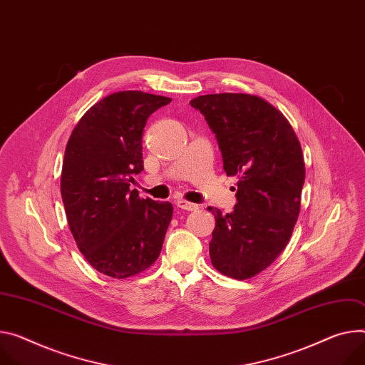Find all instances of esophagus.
<instances>
[{
	"label": "esophagus",
	"mask_w": 365,
	"mask_h": 365,
	"mask_svg": "<svg viewBox=\"0 0 365 365\" xmlns=\"http://www.w3.org/2000/svg\"><path fill=\"white\" fill-rule=\"evenodd\" d=\"M176 205L182 210H186V211H196L197 210V205L196 204H192V202H187V201H183V200H179L176 202Z\"/></svg>",
	"instance_id": "obj_1"
}]
</instances>
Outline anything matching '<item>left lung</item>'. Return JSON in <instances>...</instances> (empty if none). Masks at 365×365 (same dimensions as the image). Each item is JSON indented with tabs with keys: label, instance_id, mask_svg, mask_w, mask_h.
I'll use <instances>...</instances> for the list:
<instances>
[{
	"label": "left lung",
	"instance_id": "1",
	"mask_svg": "<svg viewBox=\"0 0 365 365\" xmlns=\"http://www.w3.org/2000/svg\"><path fill=\"white\" fill-rule=\"evenodd\" d=\"M190 106L215 134L227 176L239 179L233 212L208 208L215 215L211 262L230 278H252L291 239L306 178L302 145L287 118L257 96L205 94Z\"/></svg>",
	"mask_w": 365,
	"mask_h": 365
}]
</instances>
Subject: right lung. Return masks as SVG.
<instances>
[{
    "instance_id": "1",
    "label": "right lung",
    "mask_w": 365,
    "mask_h": 365,
    "mask_svg": "<svg viewBox=\"0 0 365 365\" xmlns=\"http://www.w3.org/2000/svg\"><path fill=\"white\" fill-rule=\"evenodd\" d=\"M170 97L128 90L106 96L78 120L65 148L61 195L74 240L94 269L123 279L157 260L173 205L129 189L144 170L143 130Z\"/></svg>"
}]
</instances>
